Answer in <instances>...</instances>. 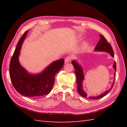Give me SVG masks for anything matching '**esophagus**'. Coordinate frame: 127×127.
<instances>
[{
  "mask_svg": "<svg viewBox=\"0 0 127 127\" xmlns=\"http://www.w3.org/2000/svg\"><path fill=\"white\" fill-rule=\"evenodd\" d=\"M70 60H71V57H69V56L67 57L64 59V63L67 64V63H69L70 61Z\"/></svg>",
  "mask_w": 127,
  "mask_h": 127,
  "instance_id": "1",
  "label": "esophagus"
}]
</instances>
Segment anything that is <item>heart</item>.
I'll return each mask as SVG.
<instances>
[{"instance_id": "heart-1", "label": "heart", "mask_w": 127, "mask_h": 127, "mask_svg": "<svg viewBox=\"0 0 127 127\" xmlns=\"http://www.w3.org/2000/svg\"><path fill=\"white\" fill-rule=\"evenodd\" d=\"M86 47V44L85 43V44H84V47Z\"/></svg>"}]
</instances>
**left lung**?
I'll list each match as a JSON object with an SVG mask.
<instances>
[{
    "label": "left lung",
    "instance_id": "left-lung-1",
    "mask_svg": "<svg viewBox=\"0 0 127 127\" xmlns=\"http://www.w3.org/2000/svg\"><path fill=\"white\" fill-rule=\"evenodd\" d=\"M99 37H100V39H99V41H98V43L97 44L94 50L97 51H104V52H108L110 53L111 56L113 57H114L113 50L112 48V47H111L110 44L107 41V40H106L105 38L104 37L103 35H99ZM71 64H72L73 66H74V67L75 69V73L76 76L77 84V91H78V93L80 95H81L82 96H83L84 97H88V98L93 99H99V98H101L104 97L106 95H107L111 91V90H112V88L113 87V86L114 85V82L112 85V86H111V88H110V89L109 90L105 91L104 93L99 95L98 96H96L88 97L87 94L86 93V92H84L83 88V87H82L83 81L84 79V75L82 67L80 66L77 61H76L75 60L72 61ZM113 68H114L115 71H116L117 67H116V62L114 63V64L113 65ZM114 77H116V72L114 73ZM114 79H115V78H114Z\"/></svg>",
    "mask_w": 127,
    "mask_h": 127
}]
</instances>
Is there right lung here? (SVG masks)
<instances>
[{
	"label": "right lung",
	"instance_id": "add662e5",
	"mask_svg": "<svg viewBox=\"0 0 127 127\" xmlns=\"http://www.w3.org/2000/svg\"><path fill=\"white\" fill-rule=\"evenodd\" d=\"M26 31L19 40L9 64V75L14 88L19 93L25 96L39 97L48 94L55 83V76L64 64V59L53 61L38 74H31L19 62L22 45L25 39Z\"/></svg>",
	"mask_w": 127,
	"mask_h": 127
}]
</instances>
